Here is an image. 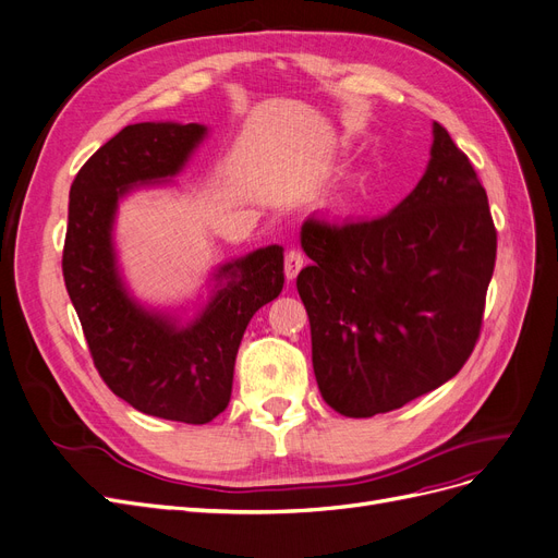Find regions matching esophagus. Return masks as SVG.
<instances>
[{
  "label": "esophagus",
  "instance_id": "34e87169",
  "mask_svg": "<svg viewBox=\"0 0 558 558\" xmlns=\"http://www.w3.org/2000/svg\"><path fill=\"white\" fill-rule=\"evenodd\" d=\"M304 265V254L300 248H288L286 252V260H283V270H286V279L293 281L298 277V272L302 270Z\"/></svg>",
  "mask_w": 558,
  "mask_h": 558
}]
</instances>
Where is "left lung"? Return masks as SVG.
I'll return each instance as SVG.
<instances>
[{
	"mask_svg": "<svg viewBox=\"0 0 558 558\" xmlns=\"http://www.w3.org/2000/svg\"><path fill=\"white\" fill-rule=\"evenodd\" d=\"M298 275L318 390L337 413L372 417L450 380L483 328L496 263L485 186L434 122L425 175L392 213L332 223L310 217Z\"/></svg>",
	"mask_w": 558,
	"mask_h": 558,
	"instance_id": "obj_1",
	"label": "left lung"
}]
</instances>
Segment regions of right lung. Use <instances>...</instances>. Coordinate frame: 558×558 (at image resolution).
I'll use <instances>...</instances> for the list:
<instances>
[{
	"label": "right lung",
	"instance_id": "1",
	"mask_svg": "<svg viewBox=\"0 0 558 558\" xmlns=\"http://www.w3.org/2000/svg\"><path fill=\"white\" fill-rule=\"evenodd\" d=\"M205 133L203 124L141 122L96 149L71 184L62 256L106 386L141 413L186 425H205L228 407L246 325L283 288V248L272 244L221 265L215 277L223 283L184 328L129 298L112 248L118 201L133 186L178 175Z\"/></svg>",
	"mask_w": 558,
	"mask_h": 558
}]
</instances>
